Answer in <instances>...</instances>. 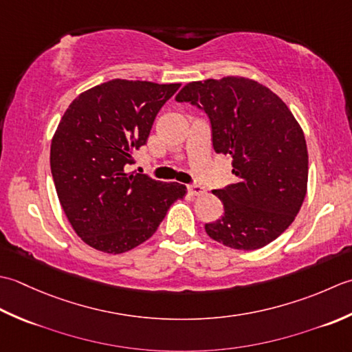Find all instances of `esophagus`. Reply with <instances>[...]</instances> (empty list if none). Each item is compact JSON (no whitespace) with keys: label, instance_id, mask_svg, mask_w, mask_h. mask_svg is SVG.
<instances>
[{"label":"esophagus","instance_id":"1","mask_svg":"<svg viewBox=\"0 0 352 352\" xmlns=\"http://www.w3.org/2000/svg\"><path fill=\"white\" fill-rule=\"evenodd\" d=\"M188 192L191 196H205L206 190L204 188V186L195 184V185H188Z\"/></svg>","mask_w":352,"mask_h":352}]
</instances>
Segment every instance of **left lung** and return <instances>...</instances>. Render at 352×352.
Segmentation results:
<instances>
[{
    "label": "left lung",
    "instance_id": "8db88e82",
    "mask_svg": "<svg viewBox=\"0 0 352 352\" xmlns=\"http://www.w3.org/2000/svg\"><path fill=\"white\" fill-rule=\"evenodd\" d=\"M176 100L202 107L214 150L232 156L235 184L212 191L225 214L205 225L206 234L236 250L267 246L292 225L307 195L302 127L275 92L248 77L186 83Z\"/></svg>",
    "mask_w": 352,
    "mask_h": 352
}]
</instances>
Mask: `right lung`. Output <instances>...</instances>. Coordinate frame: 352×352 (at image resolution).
Listing matches in <instances>:
<instances>
[{"label":"right lung","mask_w":352,"mask_h":352,"mask_svg":"<svg viewBox=\"0 0 352 352\" xmlns=\"http://www.w3.org/2000/svg\"><path fill=\"white\" fill-rule=\"evenodd\" d=\"M179 86L113 78L82 92L60 118L50 148L57 197L74 232L100 252L140 246L186 195L182 184L124 170Z\"/></svg>","instance_id":"obj_1"}]
</instances>
